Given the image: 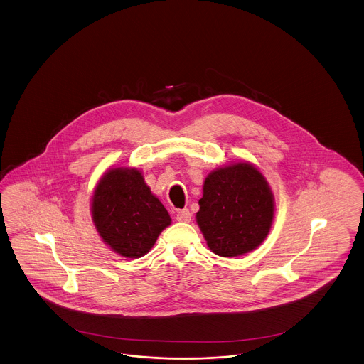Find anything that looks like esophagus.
I'll return each mask as SVG.
<instances>
[{"label":"esophagus","mask_w":364,"mask_h":364,"mask_svg":"<svg viewBox=\"0 0 364 364\" xmlns=\"http://www.w3.org/2000/svg\"><path fill=\"white\" fill-rule=\"evenodd\" d=\"M191 213H189L188 208H183V210H178L177 214H176V219L178 222H189L191 220Z\"/></svg>","instance_id":"obj_1"}]
</instances>
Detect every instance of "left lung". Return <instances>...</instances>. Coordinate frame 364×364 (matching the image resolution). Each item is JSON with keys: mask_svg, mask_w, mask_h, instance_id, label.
<instances>
[{"mask_svg": "<svg viewBox=\"0 0 364 364\" xmlns=\"http://www.w3.org/2000/svg\"><path fill=\"white\" fill-rule=\"evenodd\" d=\"M196 222L207 245L222 257H235L262 245L275 213L274 193L250 162H235L205 177Z\"/></svg>", "mask_w": 364, "mask_h": 364, "instance_id": "left-lung-1", "label": "left lung"}]
</instances>
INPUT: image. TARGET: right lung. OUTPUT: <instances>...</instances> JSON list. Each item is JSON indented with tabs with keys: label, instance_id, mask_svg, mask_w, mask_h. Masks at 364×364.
<instances>
[{
	"label": "right lung",
	"instance_id": "add662e5",
	"mask_svg": "<svg viewBox=\"0 0 364 364\" xmlns=\"http://www.w3.org/2000/svg\"><path fill=\"white\" fill-rule=\"evenodd\" d=\"M90 211L102 241L129 259L145 256L172 222L135 168L105 172L93 192Z\"/></svg>",
	"mask_w": 364,
	"mask_h": 364
}]
</instances>
